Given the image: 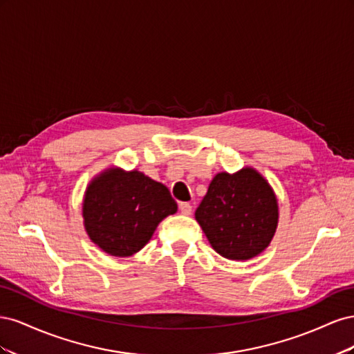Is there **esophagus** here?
I'll return each instance as SVG.
<instances>
[{
	"label": "esophagus",
	"instance_id": "1",
	"mask_svg": "<svg viewBox=\"0 0 354 354\" xmlns=\"http://www.w3.org/2000/svg\"><path fill=\"white\" fill-rule=\"evenodd\" d=\"M178 209H180L181 214H185V216H189V214H192V205L189 202H180Z\"/></svg>",
	"mask_w": 354,
	"mask_h": 354
}]
</instances>
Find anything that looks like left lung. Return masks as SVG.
Wrapping results in <instances>:
<instances>
[{"instance_id":"8db88e82","label":"left lung","mask_w":354,"mask_h":354,"mask_svg":"<svg viewBox=\"0 0 354 354\" xmlns=\"http://www.w3.org/2000/svg\"><path fill=\"white\" fill-rule=\"evenodd\" d=\"M195 218L224 259L250 260L269 246L277 226V202L252 168L212 178Z\"/></svg>"}]
</instances>
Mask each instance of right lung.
Listing matches in <instances>:
<instances>
[{
	"label": "right lung",
	"mask_w": 354,
	"mask_h": 354,
	"mask_svg": "<svg viewBox=\"0 0 354 354\" xmlns=\"http://www.w3.org/2000/svg\"><path fill=\"white\" fill-rule=\"evenodd\" d=\"M177 211L169 190L138 171H106L88 186L84 224L90 239L115 257H130L152 238L158 224Z\"/></svg>",
	"instance_id": "add662e5"
}]
</instances>
